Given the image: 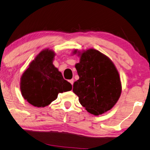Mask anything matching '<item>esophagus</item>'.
I'll return each mask as SVG.
<instances>
[{
  "instance_id": "esophagus-1",
  "label": "esophagus",
  "mask_w": 150,
  "mask_h": 150,
  "mask_svg": "<svg viewBox=\"0 0 150 150\" xmlns=\"http://www.w3.org/2000/svg\"><path fill=\"white\" fill-rule=\"evenodd\" d=\"M69 82H70V83L71 84H73V83H74V79H71V80H69Z\"/></svg>"
}]
</instances>
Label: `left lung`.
<instances>
[{
	"label": "left lung",
	"instance_id": "obj_1",
	"mask_svg": "<svg viewBox=\"0 0 150 150\" xmlns=\"http://www.w3.org/2000/svg\"><path fill=\"white\" fill-rule=\"evenodd\" d=\"M75 67L79 79L74 83L73 92L79 97L82 106L94 115L111 109L121 93L120 78L111 60L91 49L82 53L80 63Z\"/></svg>",
	"mask_w": 150,
	"mask_h": 150
}]
</instances>
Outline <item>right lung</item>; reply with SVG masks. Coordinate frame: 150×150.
Listing matches in <instances>:
<instances>
[{
	"label": "right lung",
	"instance_id": "obj_1",
	"mask_svg": "<svg viewBox=\"0 0 150 150\" xmlns=\"http://www.w3.org/2000/svg\"><path fill=\"white\" fill-rule=\"evenodd\" d=\"M51 50H43L30 64L21 80V91L25 100L38 107H44L56 100L58 93L72 90L70 82L64 79L53 65Z\"/></svg>",
	"mask_w": 150,
	"mask_h": 150
}]
</instances>
